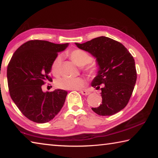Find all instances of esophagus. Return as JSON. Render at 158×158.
Here are the masks:
<instances>
[{
	"label": "esophagus",
	"mask_w": 158,
	"mask_h": 158,
	"mask_svg": "<svg viewBox=\"0 0 158 158\" xmlns=\"http://www.w3.org/2000/svg\"><path fill=\"white\" fill-rule=\"evenodd\" d=\"M80 93L84 95H88L90 93L89 91H87V90H80Z\"/></svg>",
	"instance_id": "esophagus-1"
}]
</instances>
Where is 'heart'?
<instances>
[{
  "mask_svg": "<svg viewBox=\"0 0 158 158\" xmlns=\"http://www.w3.org/2000/svg\"><path fill=\"white\" fill-rule=\"evenodd\" d=\"M68 56L77 65L79 66H84V68L86 73L89 74H95L96 73V65L95 63H91L93 56L86 51L76 49L68 52ZM61 57L57 56L53 60L52 65V73L55 76H58L60 73ZM85 80L81 77H61L56 81V85L61 89L65 90H78L85 85Z\"/></svg>",
  "mask_w": 158,
  "mask_h": 158,
  "instance_id": "obj_1",
  "label": "heart"
}]
</instances>
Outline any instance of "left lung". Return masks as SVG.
<instances>
[{
  "label": "left lung",
  "mask_w": 158,
  "mask_h": 158,
  "mask_svg": "<svg viewBox=\"0 0 158 158\" xmlns=\"http://www.w3.org/2000/svg\"><path fill=\"white\" fill-rule=\"evenodd\" d=\"M79 49L95 56L99 65L91 85L100 89L102 105L92 110L100 116H111L127 105L137 81L135 62L121 42L107 37H96L85 43H76Z\"/></svg>",
  "instance_id": "1"
}]
</instances>
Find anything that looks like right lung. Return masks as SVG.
Segmentation results:
<instances>
[{"instance_id": "add662e5", "label": "right lung", "mask_w": 158, "mask_h": 158, "mask_svg": "<svg viewBox=\"0 0 158 158\" xmlns=\"http://www.w3.org/2000/svg\"><path fill=\"white\" fill-rule=\"evenodd\" d=\"M68 46V43L29 40L21 45L10 59L7 69L10 97L21 113L32 121H50L65 103L66 90L44 93L42 86L46 81H52L49 73L53 60Z\"/></svg>"}]
</instances>
